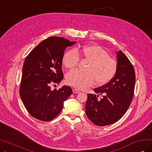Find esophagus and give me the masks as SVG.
Returning <instances> with one entry per match:
<instances>
[{
	"label": "esophagus",
	"mask_w": 152,
	"mask_h": 152,
	"mask_svg": "<svg viewBox=\"0 0 152 152\" xmlns=\"http://www.w3.org/2000/svg\"><path fill=\"white\" fill-rule=\"evenodd\" d=\"M73 93H75V94H78V93L80 92H79V91L77 90V89H73Z\"/></svg>",
	"instance_id": "esophagus-1"
}]
</instances>
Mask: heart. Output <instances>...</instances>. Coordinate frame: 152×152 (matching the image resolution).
I'll list each match as a JSON object with an SVG mask.
<instances>
[{
  "label": "heart",
  "mask_w": 152,
  "mask_h": 152,
  "mask_svg": "<svg viewBox=\"0 0 152 152\" xmlns=\"http://www.w3.org/2000/svg\"><path fill=\"white\" fill-rule=\"evenodd\" d=\"M79 55L90 61L87 71L73 69L69 71L66 75V82L69 85L83 89L94 85L96 81L99 84H107L115 77L118 63L101 46L86 45L76 48L75 50L66 52L62 57L64 66L68 69L76 67L79 61Z\"/></svg>",
  "instance_id": "heart-1"
}]
</instances>
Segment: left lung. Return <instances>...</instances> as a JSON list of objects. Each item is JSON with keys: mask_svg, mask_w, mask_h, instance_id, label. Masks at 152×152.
I'll return each instance as SVG.
<instances>
[{"mask_svg": "<svg viewBox=\"0 0 152 152\" xmlns=\"http://www.w3.org/2000/svg\"><path fill=\"white\" fill-rule=\"evenodd\" d=\"M118 69L106 84L94 89L99 95L87 94L86 113L95 125L104 126L118 121L124 115L133 99L135 75L132 63L122 51L116 52Z\"/></svg>", "mask_w": 152, "mask_h": 152, "instance_id": "left-lung-1", "label": "left lung"}]
</instances>
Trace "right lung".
<instances>
[{
    "label": "right lung",
    "mask_w": 152,
    "mask_h": 152,
    "mask_svg": "<svg viewBox=\"0 0 152 152\" xmlns=\"http://www.w3.org/2000/svg\"><path fill=\"white\" fill-rule=\"evenodd\" d=\"M61 37H49L39 43L25 58L20 95L28 113L36 119L49 121L61 111L63 102L72 94L69 86L51 90L63 78L62 57L67 47L75 44Z\"/></svg>",
    "instance_id": "1"
}]
</instances>
